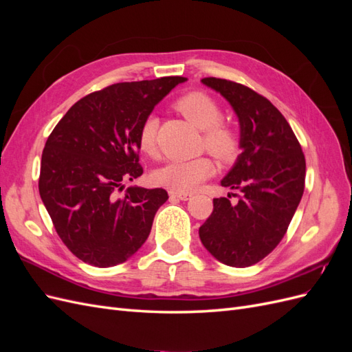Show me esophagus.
<instances>
[{"mask_svg":"<svg viewBox=\"0 0 352 352\" xmlns=\"http://www.w3.org/2000/svg\"><path fill=\"white\" fill-rule=\"evenodd\" d=\"M170 198L172 199H180V201H188L192 198V194H180V192H170Z\"/></svg>","mask_w":352,"mask_h":352,"instance_id":"34e87169","label":"esophagus"}]
</instances>
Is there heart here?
Masks as SVG:
<instances>
[{
    "mask_svg": "<svg viewBox=\"0 0 352 352\" xmlns=\"http://www.w3.org/2000/svg\"><path fill=\"white\" fill-rule=\"evenodd\" d=\"M175 107L185 119L204 131L202 146L207 148L219 162L230 164L239 157L242 150L241 133L233 124L221 122V107L208 94L202 91L188 92L175 102ZM157 132L158 119L155 116H148L138 132V145L146 155H155L157 153ZM212 172L214 164L208 157L176 160L158 168L154 173V180L172 192L189 194L210 177Z\"/></svg>",
    "mask_w": 352,
    "mask_h": 352,
    "instance_id": "b5f03b06",
    "label": "heart"
}]
</instances>
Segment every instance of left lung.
<instances>
[{
  "mask_svg": "<svg viewBox=\"0 0 352 352\" xmlns=\"http://www.w3.org/2000/svg\"><path fill=\"white\" fill-rule=\"evenodd\" d=\"M235 110L242 154L221 180L239 199H212V212L199 228L208 252L230 267H248L278 247L300 204L305 185L302 148L283 114L263 95L228 79L204 78Z\"/></svg>",
  "mask_w": 352,
  "mask_h": 352,
  "instance_id": "left-lung-1",
  "label": "left lung"
}]
</instances>
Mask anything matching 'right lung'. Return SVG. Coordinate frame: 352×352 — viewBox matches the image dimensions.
<instances>
[{
  "label": "right lung",
  "mask_w": 352,
  "mask_h": 352,
  "mask_svg": "<svg viewBox=\"0 0 352 352\" xmlns=\"http://www.w3.org/2000/svg\"><path fill=\"white\" fill-rule=\"evenodd\" d=\"M182 76L114 83L73 104L42 151L39 195L63 243L83 263L113 267L142 247L164 189L123 184L144 173L138 132Z\"/></svg>",
  "instance_id": "1"
}]
</instances>
